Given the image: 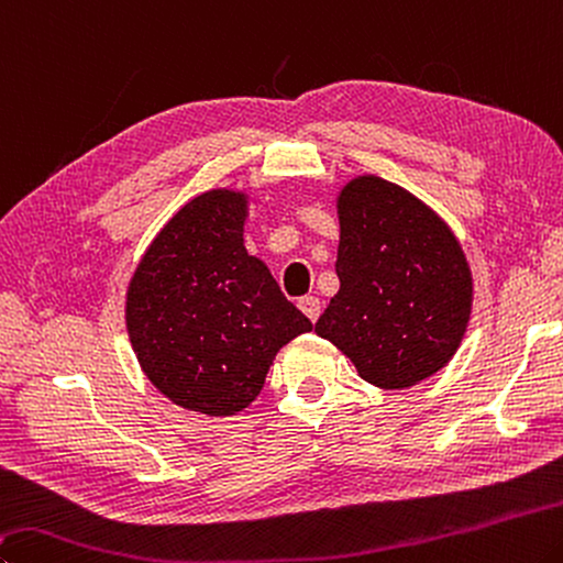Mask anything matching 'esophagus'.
<instances>
[{
  "mask_svg": "<svg viewBox=\"0 0 563 563\" xmlns=\"http://www.w3.org/2000/svg\"><path fill=\"white\" fill-rule=\"evenodd\" d=\"M298 308L305 312V317H308L310 322H317V317H320L322 305H320V300L314 298V295H305V298L298 300Z\"/></svg>",
  "mask_w": 563,
  "mask_h": 563,
  "instance_id": "34e87169",
  "label": "esophagus"
}]
</instances>
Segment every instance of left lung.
Wrapping results in <instances>:
<instances>
[{
    "mask_svg": "<svg viewBox=\"0 0 563 563\" xmlns=\"http://www.w3.org/2000/svg\"><path fill=\"white\" fill-rule=\"evenodd\" d=\"M340 290L314 324L379 388L453 360L473 314V271L453 229L404 187L356 175L336 191Z\"/></svg>",
    "mask_w": 563,
    "mask_h": 563,
    "instance_id": "left-lung-1",
    "label": "left lung"
}]
</instances>
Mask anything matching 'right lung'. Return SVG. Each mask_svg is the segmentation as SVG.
<instances>
[{
	"mask_svg": "<svg viewBox=\"0 0 563 563\" xmlns=\"http://www.w3.org/2000/svg\"><path fill=\"white\" fill-rule=\"evenodd\" d=\"M251 189L189 199L142 253L125 290L140 369L172 404L236 416L258 398L271 364L312 322L246 251Z\"/></svg>",
	"mask_w": 563,
	"mask_h": 563,
	"instance_id": "obj_1",
	"label": "right lung"
}]
</instances>
